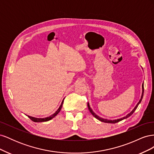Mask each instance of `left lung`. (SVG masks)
Segmentation results:
<instances>
[{"label":"left lung","instance_id":"8db88e82","mask_svg":"<svg viewBox=\"0 0 154 154\" xmlns=\"http://www.w3.org/2000/svg\"><path fill=\"white\" fill-rule=\"evenodd\" d=\"M142 87H143V92H142V95H141V99H140V100H139V101L137 103V104L136 105V106H135V108L130 112L128 114H127V116H125V117H123V118H121V119H115V120H108V119H103V118H100L98 116H97L94 112L92 111V110L91 109V107H90V106H89V104L88 103H87V106H88V110H89V111H90V112L93 115V116H94V118H96V119H97L98 120H100V122H104V123H118V122H120V121H122V120H123V119H126V118H128V117H130V116H131L134 112V111L136 110V109L137 108V106H138V105H139V104L141 103V100H142V99H143V93H144V86H143V85H142Z\"/></svg>","mask_w":154,"mask_h":154}]
</instances>
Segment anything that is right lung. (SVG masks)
<instances>
[{
  "label": "right lung",
  "instance_id": "right-lung-1",
  "mask_svg": "<svg viewBox=\"0 0 154 154\" xmlns=\"http://www.w3.org/2000/svg\"><path fill=\"white\" fill-rule=\"evenodd\" d=\"M63 100L62 101L61 105H60V107H59V109H58L57 111H56L55 113H54L53 115L50 116L49 117L45 118H36L31 117V116H28V117H29V118L31 120H32V122H48V121H49V120H51V119H53V118H54L55 116H57V115L60 112V111L61 110V109H62V105H63Z\"/></svg>",
  "mask_w": 154,
  "mask_h": 154
}]
</instances>
